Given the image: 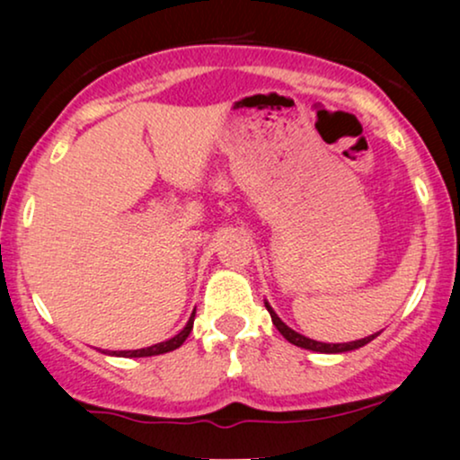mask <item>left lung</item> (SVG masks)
<instances>
[{
	"mask_svg": "<svg viewBox=\"0 0 460 460\" xmlns=\"http://www.w3.org/2000/svg\"><path fill=\"white\" fill-rule=\"evenodd\" d=\"M266 307H268L270 316H272L274 326L280 331V335L285 337L288 343L297 345V348H304V349L320 351V354H343V351L358 349V348H362V345L370 343L376 335H379V332H375V335H368V337L358 339V341H349V343H320V341H314V339H307V337H304V335H299V332H295L293 329H288V326H287L285 323H282V320H280L279 316H276V312L272 310V307H270L268 304H266Z\"/></svg>",
	"mask_w": 460,
	"mask_h": 460,
	"instance_id": "obj_1",
	"label": "left lung"
}]
</instances>
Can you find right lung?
<instances>
[{
	"instance_id": "1",
	"label": "right lung",
	"mask_w": 460,
	"mask_h": 460,
	"mask_svg": "<svg viewBox=\"0 0 460 460\" xmlns=\"http://www.w3.org/2000/svg\"><path fill=\"white\" fill-rule=\"evenodd\" d=\"M192 324H194V312L190 320H188V324L181 329L178 335L169 339V341H163V343H156V345H150V348H144V349H128V351H109L112 356H121V358H144V356H159V354H165V351H173L178 349L181 343L186 341V337L190 335L192 331Z\"/></svg>"
}]
</instances>
